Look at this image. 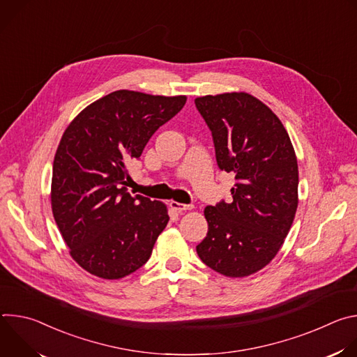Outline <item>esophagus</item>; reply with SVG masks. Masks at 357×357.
<instances>
[{
    "mask_svg": "<svg viewBox=\"0 0 357 357\" xmlns=\"http://www.w3.org/2000/svg\"><path fill=\"white\" fill-rule=\"evenodd\" d=\"M169 206L176 212H186V211L193 209V205H185V203H179V202H175V200L169 202Z\"/></svg>",
    "mask_w": 357,
    "mask_h": 357,
    "instance_id": "obj_1",
    "label": "esophagus"
}]
</instances>
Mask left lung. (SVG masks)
Instances as JSON below:
<instances>
[{"label":"left lung","instance_id":"obj_1","mask_svg":"<svg viewBox=\"0 0 357 357\" xmlns=\"http://www.w3.org/2000/svg\"><path fill=\"white\" fill-rule=\"evenodd\" d=\"M212 131L216 161L234 174L233 200L206 206L197 256L226 277L264 268L280 251L298 206V164L280 119L248 93L195 98Z\"/></svg>","mask_w":357,"mask_h":357}]
</instances>
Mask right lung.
Returning <instances> with one entry per match:
<instances>
[{
	"label": "right lung",
	"mask_w": 357,
	"mask_h": 357,
	"mask_svg": "<svg viewBox=\"0 0 357 357\" xmlns=\"http://www.w3.org/2000/svg\"><path fill=\"white\" fill-rule=\"evenodd\" d=\"M185 103V96L117 90L87 106L63 132L52 212L70 256L90 274L119 280L151 257L169 216L164 203L128 193L127 164Z\"/></svg>",
	"instance_id": "1"
}]
</instances>
